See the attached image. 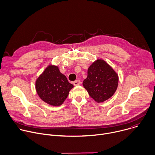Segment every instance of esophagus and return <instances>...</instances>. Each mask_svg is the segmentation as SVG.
Segmentation results:
<instances>
[{
    "instance_id": "34e87169",
    "label": "esophagus",
    "mask_w": 155,
    "mask_h": 155,
    "mask_svg": "<svg viewBox=\"0 0 155 155\" xmlns=\"http://www.w3.org/2000/svg\"><path fill=\"white\" fill-rule=\"evenodd\" d=\"M80 83H81V81H80V80H76L75 81H74L73 82V84H74V86L78 85V84H80Z\"/></svg>"
}]
</instances>
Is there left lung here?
<instances>
[{
    "label": "left lung",
    "instance_id": "1",
    "mask_svg": "<svg viewBox=\"0 0 155 155\" xmlns=\"http://www.w3.org/2000/svg\"><path fill=\"white\" fill-rule=\"evenodd\" d=\"M118 84V76L104 60L97 59L87 69L83 82L89 95L96 102H102L111 97Z\"/></svg>",
    "mask_w": 155,
    "mask_h": 155
}]
</instances>
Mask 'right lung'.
Wrapping results in <instances>:
<instances>
[{
  "instance_id": "add662e5",
  "label": "right lung",
  "mask_w": 155,
  "mask_h": 155,
  "mask_svg": "<svg viewBox=\"0 0 155 155\" xmlns=\"http://www.w3.org/2000/svg\"><path fill=\"white\" fill-rule=\"evenodd\" d=\"M74 85L61 74L58 66L49 65L37 78L36 91L44 102L53 105H61L68 97Z\"/></svg>"
}]
</instances>
